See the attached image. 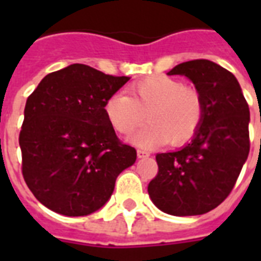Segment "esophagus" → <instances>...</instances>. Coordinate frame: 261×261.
Instances as JSON below:
<instances>
[{
  "label": "esophagus",
  "mask_w": 261,
  "mask_h": 261,
  "mask_svg": "<svg viewBox=\"0 0 261 261\" xmlns=\"http://www.w3.org/2000/svg\"><path fill=\"white\" fill-rule=\"evenodd\" d=\"M137 155H138L139 159H146V157L150 155V153L146 150H142V149H138V150H137Z\"/></svg>",
  "instance_id": "esophagus-1"
}]
</instances>
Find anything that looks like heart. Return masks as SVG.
Wrapping results in <instances>:
<instances>
[{"instance_id": "obj_1", "label": "heart", "mask_w": 261, "mask_h": 261, "mask_svg": "<svg viewBox=\"0 0 261 261\" xmlns=\"http://www.w3.org/2000/svg\"><path fill=\"white\" fill-rule=\"evenodd\" d=\"M130 96L115 93L104 102V114L119 134L128 135L149 118V124L133 137L141 147L178 146L194 138L203 120L202 96L177 79L157 74L137 81Z\"/></svg>"}]
</instances>
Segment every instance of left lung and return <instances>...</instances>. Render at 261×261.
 Returning a JSON list of instances; mask_svg holds the SVG:
<instances>
[{
    "instance_id": "8db88e82",
    "label": "left lung",
    "mask_w": 261,
    "mask_h": 261,
    "mask_svg": "<svg viewBox=\"0 0 261 261\" xmlns=\"http://www.w3.org/2000/svg\"><path fill=\"white\" fill-rule=\"evenodd\" d=\"M203 100V120L190 143L155 155L159 173L147 187L160 210L187 217L208 213L233 190L249 154V107L230 71L207 59L174 66Z\"/></svg>"
}]
</instances>
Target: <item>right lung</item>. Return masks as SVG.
<instances>
[{
  "label": "right lung",
  "mask_w": 261,
  "mask_h": 261,
  "mask_svg": "<svg viewBox=\"0 0 261 261\" xmlns=\"http://www.w3.org/2000/svg\"><path fill=\"white\" fill-rule=\"evenodd\" d=\"M130 80L73 63L47 74L27 98L18 143L22 176L47 208L81 217L108 202L137 150L115 134L104 102Z\"/></svg>",
  "instance_id": "add662e5"
}]
</instances>
